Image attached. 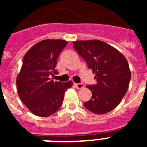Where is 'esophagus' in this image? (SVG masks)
I'll return each instance as SVG.
<instances>
[{"instance_id": "esophagus-1", "label": "esophagus", "mask_w": 147, "mask_h": 147, "mask_svg": "<svg viewBox=\"0 0 147 147\" xmlns=\"http://www.w3.org/2000/svg\"><path fill=\"white\" fill-rule=\"evenodd\" d=\"M74 85L77 89H82L85 87V85L83 83H75Z\"/></svg>"}]
</instances>
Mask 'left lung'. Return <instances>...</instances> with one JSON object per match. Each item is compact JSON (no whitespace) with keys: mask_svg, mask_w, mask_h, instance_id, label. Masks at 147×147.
Returning <instances> with one entry per match:
<instances>
[{"mask_svg":"<svg viewBox=\"0 0 147 147\" xmlns=\"http://www.w3.org/2000/svg\"><path fill=\"white\" fill-rule=\"evenodd\" d=\"M73 46L96 74V85H87L92 97L84 103L95 114H105L117 107L127 93L131 71L127 59L117 49L98 40H77Z\"/></svg>","mask_w":147,"mask_h":147,"instance_id":"left-lung-1","label":"left lung"}]
</instances>
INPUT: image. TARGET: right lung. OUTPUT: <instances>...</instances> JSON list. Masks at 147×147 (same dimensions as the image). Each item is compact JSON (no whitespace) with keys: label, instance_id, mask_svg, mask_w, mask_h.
<instances>
[{"label":"right lung","instance_id":"obj_1","mask_svg":"<svg viewBox=\"0 0 147 147\" xmlns=\"http://www.w3.org/2000/svg\"><path fill=\"white\" fill-rule=\"evenodd\" d=\"M67 44L63 40H43L34 45L23 58V65L16 80L20 100L34 115L47 117L57 111L67 88L73 85L54 82L51 76L59 54Z\"/></svg>","mask_w":147,"mask_h":147}]
</instances>
